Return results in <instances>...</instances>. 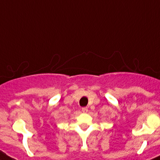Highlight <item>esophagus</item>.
Returning <instances> with one entry per match:
<instances>
[{
	"mask_svg": "<svg viewBox=\"0 0 160 160\" xmlns=\"http://www.w3.org/2000/svg\"><path fill=\"white\" fill-rule=\"evenodd\" d=\"M82 112H88V108L87 107L82 108Z\"/></svg>",
	"mask_w": 160,
	"mask_h": 160,
	"instance_id": "esophagus-1",
	"label": "esophagus"
}]
</instances>
